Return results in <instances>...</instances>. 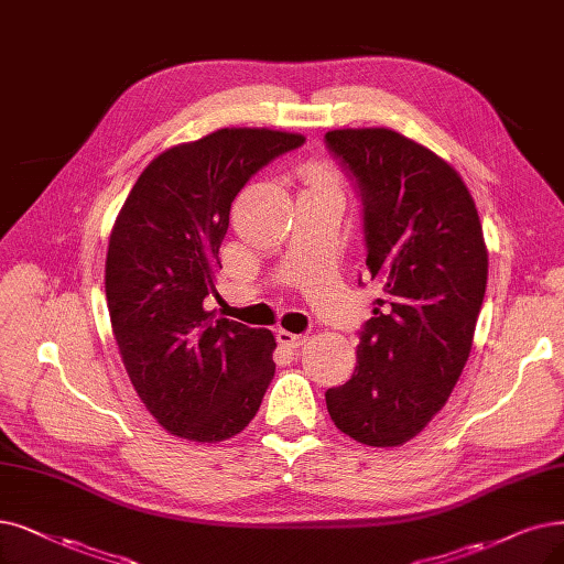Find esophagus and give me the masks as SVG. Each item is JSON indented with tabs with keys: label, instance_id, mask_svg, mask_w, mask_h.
Segmentation results:
<instances>
[{
	"label": "esophagus",
	"instance_id": "obj_1",
	"mask_svg": "<svg viewBox=\"0 0 564 564\" xmlns=\"http://www.w3.org/2000/svg\"><path fill=\"white\" fill-rule=\"evenodd\" d=\"M307 337L305 335H299V333H289V330H278V343L291 351H296L305 345Z\"/></svg>",
	"mask_w": 564,
	"mask_h": 564
}]
</instances>
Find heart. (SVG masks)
I'll return each instance as SVG.
<instances>
[{
    "instance_id": "obj_1",
    "label": "heart",
    "mask_w": 564,
    "mask_h": 564,
    "mask_svg": "<svg viewBox=\"0 0 564 564\" xmlns=\"http://www.w3.org/2000/svg\"><path fill=\"white\" fill-rule=\"evenodd\" d=\"M307 183L310 187H337V175L328 166H310L307 169Z\"/></svg>"
}]
</instances>
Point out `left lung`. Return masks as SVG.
<instances>
[{
  "mask_svg": "<svg viewBox=\"0 0 564 564\" xmlns=\"http://www.w3.org/2000/svg\"><path fill=\"white\" fill-rule=\"evenodd\" d=\"M324 141L364 204L366 265L384 286L326 408L356 442L398 446L444 408L467 364L488 280L481 221L460 175L402 133L335 129Z\"/></svg>",
  "mask_w": 564,
  "mask_h": 564,
  "instance_id": "left-lung-1",
  "label": "left lung"
}]
</instances>
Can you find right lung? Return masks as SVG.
I'll return each instance as SVG.
<instances>
[{"instance_id":"1","label":"right lung","mask_w":564,"mask_h":564,"mask_svg":"<svg viewBox=\"0 0 564 564\" xmlns=\"http://www.w3.org/2000/svg\"><path fill=\"white\" fill-rule=\"evenodd\" d=\"M301 133L217 129L148 164L112 227L106 301L133 389L171 435L221 442L261 408L275 375L270 330L217 319L219 245L234 198Z\"/></svg>"}]
</instances>
